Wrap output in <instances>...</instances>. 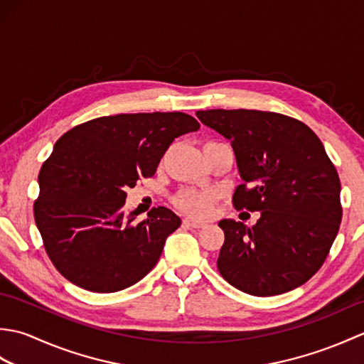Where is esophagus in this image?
<instances>
[{
    "label": "esophagus",
    "mask_w": 364,
    "mask_h": 364,
    "mask_svg": "<svg viewBox=\"0 0 364 364\" xmlns=\"http://www.w3.org/2000/svg\"><path fill=\"white\" fill-rule=\"evenodd\" d=\"M183 225L184 227H188V228H202V227H205V223L203 222H198V220H194V219H184L183 220Z\"/></svg>",
    "instance_id": "obj_1"
}]
</instances>
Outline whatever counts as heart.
<instances>
[{"instance_id": "1", "label": "heart", "mask_w": 364, "mask_h": 364, "mask_svg": "<svg viewBox=\"0 0 364 364\" xmlns=\"http://www.w3.org/2000/svg\"><path fill=\"white\" fill-rule=\"evenodd\" d=\"M215 194L213 191L184 189L173 197V205L192 218H206L213 210Z\"/></svg>"}]
</instances>
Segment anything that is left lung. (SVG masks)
Listing matches in <instances>:
<instances>
[{
    "mask_svg": "<svg viewBox=\"0 0 364 364\" xmlns=\"http://www.w3.org/2000/svg\"><path fill=\"white\" fill-rule=\"evenodd\" d=\"M233 146L236 210L259 211L252 228L223 219L218 269L239 291L266 297L306 283L326 261L343 218L341 183L321 139L288 115L255 109L197 111Z\"/></svg>",
    "mask_w": 364,
    "mask_h": 364,
    "instance_id": "8db88e82",
    "label": "left lung"
}]
</instances>
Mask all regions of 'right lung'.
I'll list each match as a JSON object with an SVG mask.
<instances>
[{
  "label": "right lung",
  "instance_id": "1",
  "mask_svg": "<svg viewBox=\"0 0 364 364\" xmlns=\"http://www.w3.org/2000/svg\"><path fill=\"white\" fill-rule=\"evenodd\" d=\"M200 123L184 112L117 114L67 131L38 173L34 219L51 262L92 292L129 288L156 266L181 219L164 206L136 222L127 189L156 172L176 137Z\"/></svg>",
  "mask_w": 364,
  "mask_h": 364
}]
</instances>
